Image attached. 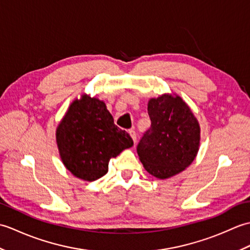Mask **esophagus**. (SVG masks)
<instances>
[{
    "mask_svg": "<svg viewBox=\"0 0 250 250\" xmlns=\"http://www.w3.org/2000/svg\"><path fill=\"white\" fill-rule=\"evenodd\" d=\"M129 133L132 137V140H133V142L135 143L136 142V132L133 129H131V130H129Z\"/></svg>",
    "mask_w": 250,
    "mask_h": 250,
    "instance_id": "esophagus-1",
    "label": "esophagus"
}]
</instances>
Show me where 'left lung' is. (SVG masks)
<instances>
[{"label":"left lung","instance_id":"left-lung-1","mask_svg":"<svg viewBox=\"0 0 250 250\" xmlns=\"http://www.w3.org/2000/svg\"><path fill=\"white\" fill-rule=\"evenodd\" d=\"M148 115L151 125L136 147L140 160L153 176H174L190 166L198 153V121L182 99L171 95L151 99Z\"/></svg>","mask_w":250,"mask_h":250}]
</instances>
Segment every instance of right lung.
I'll return each instance as SVG.
<instances>
[{"label": "right lung", "mask_w": 250, "mask_h": 250, "mask_svg": "<svg viewBox=\"0 0 250 250\" xmlns=\"http://www.w3.org/2000/svg\"><path fill=\"white\" fill-rule=\"evenodd\" d=\"M56 136L63 164L88 182L103 177L110 159L133 146L128 132L114 124L105 103L87 95L72 103Z\"/></svg>", "instance_id": "1"}]
</instances>
